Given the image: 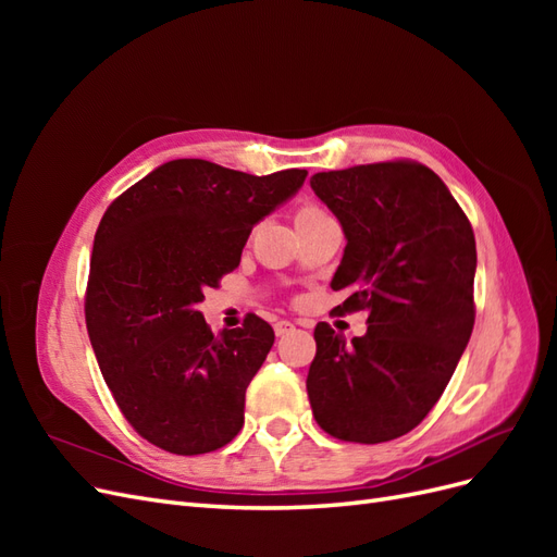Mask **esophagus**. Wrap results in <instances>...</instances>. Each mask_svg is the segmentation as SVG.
Returning <instances> with one entry per match:
<instances>
[{"instance_id": "1", "label": "esophagus", "mask_w": 557, "mask_h": 557, "mask_svg": "<svg viewBox=\"0 0 557 557\" xmlns=\"http://www.w3.org/2000/svg\"><path fill=\"white\" fill-rule=\"evenodd\" d=\"M293 327L295 325L290 323V320H278V323L274 325V332H276V336H283V334H288Z\"/></svg>"}]
</instances>
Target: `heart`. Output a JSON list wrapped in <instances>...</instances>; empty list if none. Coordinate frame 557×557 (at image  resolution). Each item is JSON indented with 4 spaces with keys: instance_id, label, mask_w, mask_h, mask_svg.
<instances>
[{
    "instance_id": "heart-1",
    "label": "heart",
    "mask_w": 557,
    "mask_h": 557,
    "mask_svg": "<svg viewBox=\"0 0 557 557\" xmlns=\"http://www.w3.org/2000/svg\"><path fill=\"white\" fill-rule=\"evenodd\" d=\"M318 213H325V211H320L318 207H305V209H299V213H297V218H307V215H318Z\"/></svg>"
}]
</instances>
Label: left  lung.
Returning <instances> with one entry per match:
<instances>
[{"instance_id":"left-lung-1","label":"left lung","mask_w":557,"mask_h":557,"mask_svg":"<svg viewBox=\"0 0 557 557\" xmlns=\"http://www.w3.org/2000/svg\"><path fill=\"white\" fill-rule=\"evenodd\" d=\"M311 188L346 237L330 285L348 297L336 309L367 311V334L350 344L315 325L313 418L336 440L391 442L430 413L469 344L474 232L446 183L416 162L320 172Z\"/></svg>"}]
</instances>
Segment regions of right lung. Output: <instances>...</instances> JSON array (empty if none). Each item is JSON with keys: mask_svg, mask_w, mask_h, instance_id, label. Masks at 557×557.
<instances>
[{"mask_svg": "<svg viewBox=\"0 0 557 557\" xmlns=\"http://www.w3.org/2000/svg\"><path fill=\"white\" fill-rule=\"evenodd\" d=\"M307 174L252 176L172 160L107 209L90 258L86 325L115 404L150 444L199 455L239 434L246 387L274 330L248 313L244 327L213 334L197 305L239 267L250 230Z\"/></svg>", "mask_w": 557, "mask_h": 557, "instance_id": "add662e5", "label": "right lung"}]
</instances>
